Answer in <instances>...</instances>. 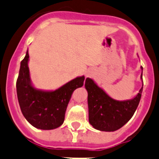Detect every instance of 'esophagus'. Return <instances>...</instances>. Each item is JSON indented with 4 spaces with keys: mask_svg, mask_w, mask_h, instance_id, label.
<instances>
[{
    "mask_svg": "<svg viewBox=\"0 0 159 159\" xmlns=\"http://www.w3.org/2000/svg\"><path fill=\"white\" fill-rule=\"evenodd\" d=\"M89 76H90V73H88V74H87V77H89Z\"/></svg>",
    "mask_w": 159,
    "mask_h": 159,
    "instance_id": "34e87169",
    "label": "esophagus"
}]
</instances>
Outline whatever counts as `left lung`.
I'll use <instances>...</instances> for the list:
<instances>
[{
	"label": "left lung",
	"instance_id": "obj_1",
	"mask_svg": "<svg viewBox=\"0 0 159 159\" xmlns=\"http://www.w3.org/2000/svg\"><path fill=\"white\" fill-rule=\"evenodd\" d=\"M85 87L88 92L89 122L96 129L106 132L120 129L132 118L143 90L142 87L134 99L119 101L110 98L91 79H86Z\"/></svg>",
	"mask_w": 159,
	"mask_h": 159
}]
</instances>
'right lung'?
Listing matches in <instances>:
<instances>
[{
    "mask_svg": "<svg viewBox=\"0 0 159 159\" xmlns=\"http://www.w3.org/2000/svg\"><path fill=\"white\" fill-rule=\"evenodd\" d=\"M29 53L21 61L16 90L24 117L32 126L40 129H54L64 122L65 114L72 93L84 86L85 77H77L54 91L36 90L31 85L28 67Z\"/></svg>",
    "mask_w": 159,
    "mask_h": 159,
    "instance_id": "right-lung-1",
    "label": "right lung"
}]
</instances>
